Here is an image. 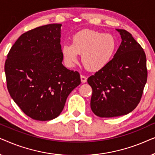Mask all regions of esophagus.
<instances>
[{
	"label": "esophagus",
	"instance_id": "1",
	"mask_svg": "<svg viewBox=\"0 0 155 155\" xmlns=\"http://www.w3.org/2000/svg\"><path fill=\"white\" fill-rule=\"evenodd\" d=\"M80 78H81V82H82V83H84V82H87V78L85 77V76L81 75H80Z\"/></svg>",
	"mask_w": 155,
	"mask_h": 155
}]
</instances>
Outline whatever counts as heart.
Returning <instances> with one entry per match:
<instances>
[{"label":"heart","mask_w":155,"mask_h":155,"mask_svg":"<svg viewBox=\"0 0 155 155\" xmlns=\"http://www.w3.org/2000/svg\"><path fill=\"white\" fill-rule=\"evenodd\" d=\"M117 40L110 34H104L93 29H82L73 35L72 44L62 47L65 63L73 67L82 54V62L90 71H99L107 66L117 48Z\"/></svg>","instance_id":"heart-1"}]
</instances>
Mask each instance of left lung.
<instances>
[{"label":"left lung","mask_w":155,"mask_h":155,"mask_svg":"<svg viewBox=\"0 0 155 155\" xmlns=\"http://www.w3.org/2000/svg\"><path fill=\"white\" fill-rule=\"evenodd\" d=\"M121 44L107 66L91 75V109L101 118L126 115L140 101L147 82L146 56L142 46L125 29H117Z\"/></svg>","instance_id":"1"}]
</instances>
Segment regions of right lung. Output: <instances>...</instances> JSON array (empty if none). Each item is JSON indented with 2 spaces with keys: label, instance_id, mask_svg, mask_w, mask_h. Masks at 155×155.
<instances>
[{
  "label": "right lung",
  "instance_id": "right-lung-1",
  "mask_svg": "<svg viewBox=\"0 0 155 155\" xmlns=\"http://www.w3.org/2000/svg\"><path fill=\"white\" fill-rule=\"evenodd\" d=\"M61 27L49 24L26 31L8 54V90L32 119L44 121L58 116L68 96L81 82L78 71L62 64Z\"/></svg>",
  "mask_w": 155,
  "mask_h": 155
}]
</instances>
